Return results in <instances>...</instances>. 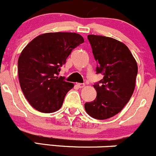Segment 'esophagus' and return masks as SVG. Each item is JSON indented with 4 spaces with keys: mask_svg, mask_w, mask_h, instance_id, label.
<instances>
[{
    "mask_svg": "<svg viewBox=\"0 0 156 156\" xmlns=\"http://www.w3.org/2000/svg\"><path fill=\"white\" fill-rule=\"evenodd\" d=\"M77 86H78L79 88H82V87H84V83H78V84H77Z\"/></svg>",
    "mask_w": 156,
    "mask_h": 156,
    "instance_id": "1",
    "label": "esophagus"
}]
</instances>
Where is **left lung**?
I'll list each match as a JSON object with an SVG mask.
<instances>
[{
  "label": "left lung",
  "instance_id": "1",
  "mask_svg": "<svg viewBox=\"0 0 156 156\" xmlns=\"http://www.w3.org/2000/svg\"><path fill=\"white\" fill-rule=\"evenodd\" d=\"M92 52L97 62V74L103 79L94 84L96 99L84 104L87 114L105 120L120 112L135 89L138 66L127 46L110 37L88 35Z\"/></svg>",
  "mask_w": 156,
  "mask_h": 156
}]
</instances>
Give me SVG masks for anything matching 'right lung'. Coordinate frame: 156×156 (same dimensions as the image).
Returning <instances> with one entry per match:
<instances>
[{"instance_id":"right-lung-1","label":"right lung","mask_w":156,"mask_h":156,"mask_svg":"<svg viewBox=\"0 0 156 156\" xmlns=\"http://www.w3.org/2000/svg\"><path fill=\"white\" fill-rule=\"evenodd\" d=\"M84 41L75 33H48L24 48L18 59V76L21 90L33 108L47 113L61 108L74 84L58 77V72L72 51Z\"/></svg>"}]
</instances>
